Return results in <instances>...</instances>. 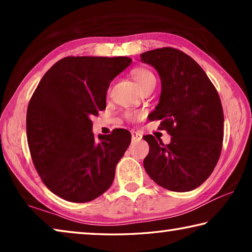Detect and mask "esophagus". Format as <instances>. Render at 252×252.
I'll return each instance as SVG.
<instances>
[{"instance_id": "1", "label": "esophagus", "mask_w": 252, "mask_h": 252, "mask_svg": "<svg viewBox=\"0 0 252 252\" xmlns=\"http://www.w3.org/2000/svg\"><path fill=\"white\" fill-rule=\"evenodd\" d=\"M131 136H132V141L136 142V141H140V140L142 139V134L140 133L138 131H131Z\"/></svg>"}]
</instances>
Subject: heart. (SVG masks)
I'll return each mask as SVG.
<instances>
[{"label":"heart","instance_id":"b5f03b06","mask_svg":"<svg viewBox=\"0 0 252 252\" xmlns=\"http://www.w3.org/2000/svg\"><path fill=\"white\" fill-rule=\"evenodd\" d=\"M131 75H132V78H133V80L135 81V83L138 84L140 90L143 89L144 87H147V85L156 82L155 74H153L150 70L143 69V67H136V69L132 70ZM126 118L129 121H135L136 119L139 118V114L135 112H126Z\"/></svg>","mask_w":252,"mask_h":252}]
</instances>
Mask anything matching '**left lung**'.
<instances>
[{
	"label": "left lung",
	"mask_w": 252,
	"mask_h": 252,
	"mask_svg": "<svg viewBox=\"0 0 252 252\" xmlns=\"http://www.w3.org/2000/svg\"><path fill=\"white\" fill-rule=\"evenodd\" d=\"M141 61L155 66L161 79L159 104L150 120L171 135L163 144L151 134L143 160L157 185L176 192L201 186L218 163L223 141V110L215 85L189 55L173 48L144 52Z\"/></svg>",
	"instance_id": "8db88e82"
}]
</instances>
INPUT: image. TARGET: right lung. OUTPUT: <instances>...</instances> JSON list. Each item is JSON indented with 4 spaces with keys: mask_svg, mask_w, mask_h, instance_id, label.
<instances>
[{
    "mask_svg": "<svg viewBox=\"0 0 252 252\" xmlns=\"http://www.w3.org/2000/svg\"><path fill=\"white\" fill-rule=\"evenodd\" d=\"M126 57H66L43 75L30 100L27 136L34 167L54 194L89 202L112 185L131 142L116 129L94 138L93 116L105 109L110 82L130 65Z\"/></svg>",
    "mask_w": 252,
    "mask_h": 252,
    "instance_id": "1",
    "label": "right lung"
}]
</instances>
